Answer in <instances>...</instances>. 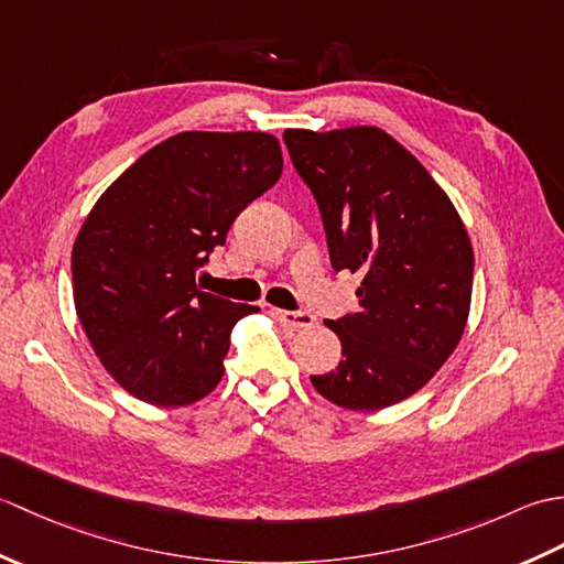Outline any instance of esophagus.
Wrapping results in <instances>:
<instances>
[{
  "label": "esophagus",
  "instance_id": "obj_1",
  "mask_svg": "<svg viewBox=\"0 0 564 564\" xmlns=\"http://www.w3.org/2000/svg\"><path fill=\"white\" fill-rule=\"evenodd\" d=\"M273 317L291 329H307L315 325V315L307 310H273Z\"/></svg>",
  "mask_w": 564,
  "mask_h": 564
}]
</instances>
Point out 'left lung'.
I'll return each mask as SVG.
<instances>
[{"mask_svg": "<svg viewBox=\"0 0 564 564\" xmlns=\"http://www.w3.org/2000/svg\"><path fill=\"white\" fill-rule=\"evenodd\" d=\"M313 191L334 271L364 273L358 310L327 327L341 361L310 376L329 402L376 412L424 388L458 346L473 295V247L460 215L414 154L386 130H285Z\"/></svg>", "mask_w": 564, "mask_h": 564, "instance_id": "1", "label": "left lung"}]
</instances>
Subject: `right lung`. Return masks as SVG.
Segmentation results:
<instances>
[{"label": "right lung", "instance_id": "1", "mask_svg": "<svg viewBox=\"0 0 564 564\" xmlns=\"http://www.w3.org/2000/svg\"><path fill=\"white\" fill-rule=\"evenodd\" d=\"M283 172L269 133L188 130L104 191L72 249L84 332L133 398L184 406L218 386L230 332L259 307L198 291L235 218Z\"/></svg>", "mask_w": 564, "mask_h": 564}]
</instances>
